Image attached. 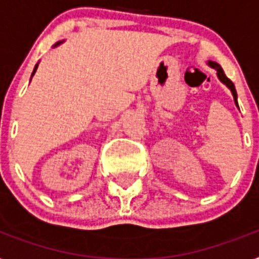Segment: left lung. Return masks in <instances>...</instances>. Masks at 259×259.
<instances>
[{
  "mask_svg": "<svg viewBox=\"0 0 259 259\" xmlns=\"http://www.w3.org/2000/svg\"><path fill=\"white\" fill-rule=\"evenodd\" d=\"M209 65L211 66L213 69H215L217 70V75H218V78H220V81L222 82V83H225V85L228 86L229 89H230V92H232L233 97H234V102L235 105L238 106V102H237V90H235L234 88V83H233L230 79L226 77V74L224 73V70H222V68L220 66V64H217V62H213V61H209Z\"/></svg>",
  "mask_w": 259,
  "mask_h": 259,
  "instance_id": "1",
  "label": "left lung"
}]
</instances>
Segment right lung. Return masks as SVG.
I'll list each match as a JSON object with an SVG mask.
<instances>
[{
	"label": "right lung",
	"instance_id": "obj_1",
	"mask_svg": "<svg viewBox=\"0 0 259 259\" xmlns=\"http://www.w3.org/2000/svg\"><path fill=\"white\" fill-rule=\"evenodd\" d=\"M62 42H64V41H60V42H57V44H56V45L53 46V48H56V46H58V45H60V44H62ZM37 68H38V64L35 65L34 70H33V73H31V77H33V75H34V73H35V70H37Z\"/></svg>",
	"mask_w": 259,
	"mask_h": 259
}]
</instances>
